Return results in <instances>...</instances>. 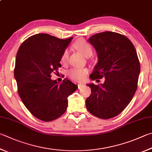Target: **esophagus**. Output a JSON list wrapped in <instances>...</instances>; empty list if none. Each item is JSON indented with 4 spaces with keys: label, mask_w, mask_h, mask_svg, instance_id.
Listing matches in <instances>:
<instances>
[{
    "label": "esophagus",
    "mask_w": 152,
    "mask_h": 152,
    "mask_svg": "<svg viewBox=\"0 0 152 152\" xmlns=\"http://www.w3.org/2000/svg\"><path fill=\"white\" fill-rule=\"evenodd\" d=\"M84 84H78V89H80V88L83 86Z\"/></svg>",
    "instance_id": "esophagus-1"
}]
</instances>
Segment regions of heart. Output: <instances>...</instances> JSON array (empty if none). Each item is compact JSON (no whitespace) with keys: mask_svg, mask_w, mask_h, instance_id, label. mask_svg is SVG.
<instances>
[{"mask_svg":"<svg viewBox=\"0 0 152 152\" xmlns=\"http://www.w3.org/2000/svg\"><path fill=\"white\" fill-rule=\"evenodd\" d=\"M74 47L79 52L84 55L85 57H90L92 54V48L91 46L88 44L86 41L83 39H80L77 40L74 43ZM69 51L68 50L63 52L61 58V62H66L68 59ZM87 70L85 68H72L69 71V76L72 79L76 81H82L86 78L87 74Z\"/></svg>","mask_w":152,"mask_h":152,"instance_id":"heart-1","label":"heart"}]
</instances>
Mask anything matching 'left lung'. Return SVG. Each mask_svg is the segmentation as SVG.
I'll return each mask as SVG.
<instances>
[{
  "instance_id": "1",
  "label": "left lung",
  "mask_w": 152,
  "mask_h": 152,
  "mask_svg": "<svg viewBox=\"0 0 152 152\" xmlns=\"http://www.w3.org/2000/svg\"><path fill=\"white\" fill-rule=\"evenodd\" d=\"M98 56L91 80L105 78L104 83L88 84L91 94L86 106L91 114L110 119L120 114L130 102L137 89L140 65L132 42L125 36L104 32L88 38Z\"/></svg>"
}]
</instances>
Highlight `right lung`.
Masks as SVG:
<instances>
[{
    "instance_id": "right-lung-1",
    "label": "right lung",
    "mask_w": 152,
    "mask_h": 152,
    "mask_svg": "<svg viewBox=\"0 0 152 152\" xmlns=\"http://www.w3.org/2000/svg\"><path fill=\"white\" fill-rule=\"evenodd\" d=\"M72 39L37 34L27 38L16 54L14 75L18 94L29 112L45 122L64 114L68 97L78 88L67 78L60 84L51 79L52 73L62 66V54Z\"/></svg>"
}]
</instances>
